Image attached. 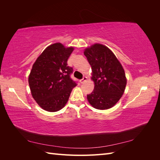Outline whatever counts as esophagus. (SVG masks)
<instances>
[{
    "instance_id": "obj_1",
    "label": "esophagus",
    "mask_w": 160,
    "mask_h": 160,
    "mask_svg": "<svg viewBox=\"0 0 160 160\" xmlns=\"http://www.w3.org/2000/svg\"><path fill=\"white\" fill-rule=\"evenodd\" d=\"M87 79H88V77H84L82 79H81L79 81H80L81 83H83L85 81H87Z\"/></svg>"
}]
</instances>
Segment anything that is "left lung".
I'll list each match as a JSON object with an SVG mask.
<instances>
[{"mask_svg":"<svg viewBox=\"0 0 160 160\" xmlns=\"http://www.w3.org/2000/svg\"><path fill=\"white\" fill-rule=\"evenodd\" d=\"M84 55L92 70L94 89L87 95L90 105L95 109H110L122 98L127 79L122 64L108 47L95 43L87 47Z\"/></svg>","mask_w":160,"mask_h":160,"instance_id":"obj_1","label":"left lung"}]
</instances>
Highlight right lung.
<instances>
[{"label": "right lung", "instance_id": "obj_1", "mask_svg": "<svg viewBox=\"0 0 160 160\" xmlns=\"http://www.w3.org/2000/svg\"><path fill=\"white\" fill-rule=\"evenodd\" d=\"M74 50L61 42L48 46L34 62L28 76L31 95L37 104L45 111L61 110L69 100L76 86L70 78L72 67L67 60Z\"/></svg>", "mask_w": 160, "mask_h": 160}]
</instances>
